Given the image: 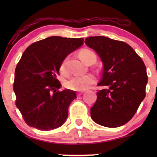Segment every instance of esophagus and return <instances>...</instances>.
<instances>
[{"mask_svg": "<svg viewBox=\"0 0 157 157\" xmlns=\"http://www.w3.org/2000/svg\"><path fill=\"white\" fill-rule=\"evenodd\" d=\"M83 93V91H78V93H77V95L78 96H81V94H82Z\"/></svg>", "mask_w": 157, "mask_h": 157, "instance_id": "obj_1", "label": "esophagus"}]
</instances>
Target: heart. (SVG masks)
Returning <instances> with one entry per match:
<instances>
[{"label": "heart", "mask_w": 157, "mask_h": 157, "mask_svg": "<svg viewBox=\"0 0 157 157\" xmlns=\"http://www.w3.org/2000/svg\"><path fill=\"white\" fill-rule=\"evenodd\" d=\"M79 56L81 60L87 63L92 59H96L95 53L93 51L88 48H83L79 52ZM66 60L64 59L60 66L59 70L61 74L65 75L67 74L66 69ZM96 83V77L92 74L84 75H75L72 76L66 83V86L69 89L74 91H83L94 83Z\"/></svg>", "instance_id": "obj_1"}]
</instances>
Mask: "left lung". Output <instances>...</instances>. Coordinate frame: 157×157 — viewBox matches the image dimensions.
Instances as JSON below:
<instances>
[{
  "label": "left lung",
  "mask_w": 157,
  "mask_h": 157,
  "mask_svg": "<svg viewBox=\"0 0 157 157\" xmlns=\"http://www.w3.org/2000/svg\"><path fill=\"white\" fill-rule=\"evenodd\" d=\"M85 44L94 49L103 63L97 99L91 117L99 125L116 128L134 117L145 98L147 68L141 57L125 42L105 36L86 38Z\"/></svg>",
  "instance_id": "8db88e82"
}]
</instances>
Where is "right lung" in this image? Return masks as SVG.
<instances>
[{
	"label": "right lung",
	"mask_w": 157,
	"mask_h": 157,
	"mask_svg": "<svg viewBox=\"0 0 157 157\" xmlns=\"http://www.w3.org/2000/svg\"><path fill=\"white\" fill-rule=\"evenodd\" d=\"M83 44V38L51 36L33 43L23 52L15 70L16 105L25 123L41 131L61 126L68 106L76 98L71 90L59 91L56 78L66 57Z\"/></svg>",
	"instance_id": "add662e5"
}]
</instances>
